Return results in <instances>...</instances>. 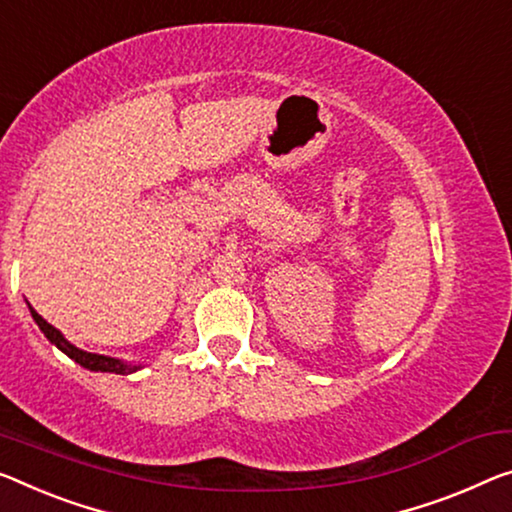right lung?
<instances>
[{"instance_id":"right-lung-1","label":"right lung","mask_w":512,"mask_h":512,"mask_svg":"<svg viewBox=\"0 0 512 512\" xmlns=\"http://www.w3.org/2000/svg\"><path fill=\"white\" fill-rule=\"evenodd\" d=\"M31 316L38 322V327H41V332L50 338V341L57 345L61 352H66L70 359H75L77 364L89 368V371H102V373H116V375H128V373H135L139 366H128L123 364V361L114 359V357H105V355H93V352H84L80 348H75L73 343H68L64 334L59 332L57 327H52L50 322H47L43 316H38V313L31 309Z\"/></svg>"}]
</instances>
